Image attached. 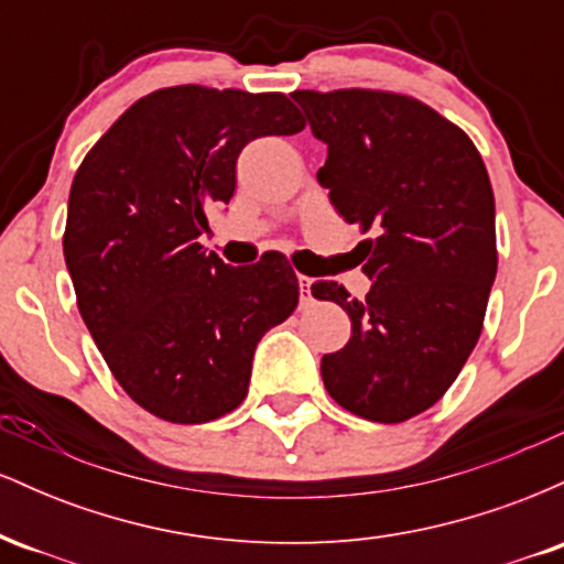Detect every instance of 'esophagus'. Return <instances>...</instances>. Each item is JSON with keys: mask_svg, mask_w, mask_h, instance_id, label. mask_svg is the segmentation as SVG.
Segmentation results:
<instances>
[{"mask_svg": "<svg viewBox=\"0 0 564 564\" xmlns=\"http://www.w3.org/2000/svg\"><path fill=\"white\" fill-rule=\"evenodd\" d=\"M300 291H302V304L313 302V278L300 275Z\"/></svg>", "mask_w": 564, "mask_h": 564, "instance_id": "34e87169", "label": "esophagus"}]
</instances>
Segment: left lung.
<instances>
[{
	"label": "left lung",
	"instance_id": "obj_1",
	"mask_svg": "<svg viewBox=\"0 0 564 564\" xmlns=\"http://www.w3.org/2000/svg\"><path fill=\"white\" fill-rule=\"evenodd\" d=\"M326 142L318 183L364 241L366 300L313 283L352 321L323 355L332 398L368 422L398 424L443 398L482 332L496 281V204L475 142L413 97L381 89L291 95Z\"/></svg>",
	"mask_w": 564,
	"mask_h": 564
}]
</instances>
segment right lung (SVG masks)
<instances>
[{
    "instance_id": "right-lung-1",
    "label": "right lung",
    "mask_w": 564,
    "mask_h": 564,
    "mask_svg": "<svg viewBox=\"0 0 564 564\" xmlns=\"http://www.w3.org/2000/svg\"><path fill=\"white\" fill-rule=\"evenodd\" d=\"M302 129L281 93L166 87L127 108L76 172L63 236L76 304L116 381L164 422L241 405L257 341L300 302L283 254L230 268L198 236L236 193L246 142Z\"/></svg>"
}]
</instances>
